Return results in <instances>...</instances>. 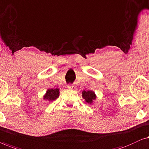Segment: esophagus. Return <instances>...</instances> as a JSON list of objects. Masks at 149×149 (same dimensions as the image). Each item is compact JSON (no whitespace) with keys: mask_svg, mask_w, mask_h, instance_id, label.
<instances>
[{"mask_svg":"<svg viewBox=\"0 0 149 149\" xmlns=\"http://www.w3.org/2000/svg\"><path fill=\"white\" fill-rule=\"evenodd\" d=\"M74 86H73V85H71V84H70V85H68V88L69 89H72L73 88H74Z\"/></svg>","mask_w":149,"mask_h":149,"instance_id":"34e87169","label":"esophagus"}]
</instances>
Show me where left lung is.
<instances>
[{"label":"left lung","mask_w":149,"mask_h":149,"mask_svg":"<svg viewBox=\"0 0 149 149\" xmlns=\"http://www.w3.org/2000/svg\"><path fill=\"white\" fill-rule=\"evenodd\" d=\"M81 96L84 101L90 104H93L96 99V94L93 91H84L81 93Z\"/></svg>","instance_id":"obj_1"}]
</instances>
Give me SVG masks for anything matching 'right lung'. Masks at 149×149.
<instances>
[{
  "label": "right lung",
  "mask_w": 149,
  "mask_h": 149,
  "mask_svg": "<svg viewBox=\"0 0 149 149\" xmlns=\"http://www.w3.org/2000/svg\"><path fill=\"white\" fill-rule=\"evenodd\" d=\"M59 89L58 88H49L46 91V93L43 96V99L48 101L52 102L57 99L59 96Z\"/></svg>",
  "instance_id": "obj_1"
}]
</instances>
